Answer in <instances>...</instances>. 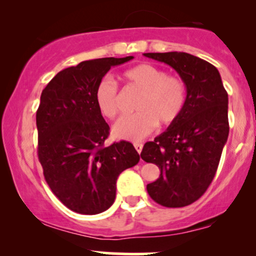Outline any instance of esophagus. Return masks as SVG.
Here are the masks:
<instances>
[{"instance_id":"obj_1","label":"esophagus","mask_w":256,"mask_h":256,"mask_svg":"<svg viewBox=\"0 0 256 256\" xmlns=\"http://www.w3.org/2000/svg\"><path fill=\"white\" fill-rule=\"evenodd\" d=\"M134 148H136V150H137L138 152H142V148H143L142 143H134Z\"/></svg>"}]
</instances>
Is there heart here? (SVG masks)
Masks as SVG:
<instances>
[{
    "instance_id": "1",
    "label": "heart",
    "mask_w": 256,
    "mask_h": 256,
    "mask_svg": "<svg viewBox=\"0 0 256 256\" xmlns=\"http://www.w3.org/2000/svg\"><path fill=\"white\" fill-rule=\"evenodd\" d=\"M122 78L142 92L136 104L137 113L122 116L113 126V134L126 140H140L156 128L171 125L183 113L186 104V84L182 78L168 76L165 70L152 64H140L122 72ZM95 104L108 119L119 116V96L116 82L106 77L96 85Z\"/></svg>"
}]
</instances>
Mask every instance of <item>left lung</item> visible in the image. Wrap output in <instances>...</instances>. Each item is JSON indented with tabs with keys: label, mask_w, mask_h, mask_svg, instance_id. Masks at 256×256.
I'll return each mask as SVG.
<instances>
[{
	"label": "left lung",
	"mask_w": 256,
	"mask_h": 256,
	"mask_svg": "<svg viewBox=\"0 0 256 256\" xmlns=\"http://www.w3.org/2000/svg\"><path fill=\"white\" fill-rule=\"evenodd\" d=\"M167 64L186 84L183 113L152 142L140 158L160 168V177L146 185L149 196L165 207L192 204L212 183L228 136V92L212 64L188 52H146Z\"/></svg>",
	"instance_id": "1"
}]
</instances>
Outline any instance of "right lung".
<instances>
[{
    "label": "right lung",
    "instance_id": "right-lung-1",
    "mask_svg": "<svg viewBox=\"0 0 256 256\" xmlns=\"http://www.w3.org/2000/svg\"><path fill=\"white\" fill-rule=\"evenodd\" d=\"M132 58L83 61L58 72L42 91L36 113L38 158L52 194L73 212L107 210L116 200L119 174L140 161L130 142L104 146L110 126L94 98L110 67Z\"/></svg>",
    "mask_w": 256,
    "mask_h": 256
}]
</instances>
